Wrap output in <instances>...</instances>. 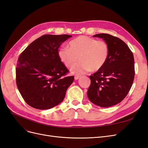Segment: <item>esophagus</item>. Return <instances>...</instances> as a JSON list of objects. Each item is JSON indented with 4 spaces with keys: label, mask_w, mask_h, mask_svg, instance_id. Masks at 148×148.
Masks as SVG:
<instances>
[{
    "label": "esophagus",
    "mask_w": 148,
    "mask_h": 148,
    "mask_svg": "<svg viewBox=\"0 0 148 148\" xmlns=\"http://www.w3.org/2000/svg\"><path fill=\"white\" fill-rule=\"evenodd\" d=\"M79 78H80V76L77 75V76H75V80H77V79H78Z\"/></svg>",
    "instance_id": "1"
}]
</instances>
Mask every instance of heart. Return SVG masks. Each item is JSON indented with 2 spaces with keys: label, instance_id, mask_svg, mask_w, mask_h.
Segmentation results:
<instances>
[{
  "label": "heart",
  "instance_id": "heart-1",
  "mask_svg": "<svg viewBox=\"0 0 148 148\" xmlns=\"http://www.w3.org/2000/svg\"><path fill=\"white\" fill-rule=\"evenodd\" d=\"M69 48L61 47L58 57L66 66H72L79 58L80 62L70 69L73 74L82 75L88 71H96L102 69L109 57V48L102 41L86 36H80L70 41Z\"/></svg>",
  "mask_w": 148,
  "mask_h": 148
}]
</instances>
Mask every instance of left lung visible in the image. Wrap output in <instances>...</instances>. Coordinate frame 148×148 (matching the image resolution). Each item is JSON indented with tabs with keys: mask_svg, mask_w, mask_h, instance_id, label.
<instances>
[{
	"mask_svg": "<svg viewBox=\"0 0 148 148\" xmlns=\"http://www.w3.org/2000/svg\"><path fill=\"white\" fill-rule=\"evenodd\" d=\"M102 39L109 48L108 59L102 69L90 76L89 100L102 107L119 104L126 97L135 77L132 52L122 40L109 34L93 36Z\"/></svg>",
	"mask_w": 148,
	"mask_h": 148,
	"instance_id": "left-lung-1",
	"label": "left lung"
}]
</instances>
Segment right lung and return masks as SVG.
Here are the masks:
<instances>
[{
	"label": "right lung",
	"instance_id": "add662e5",
	"mask_svg": "<svg viewBox=\"0 0 148 148\" xmlns=\"http://www.w3.org/2000/svg\"><path fill=\"white\" fill-rule=\"evenodd\" d=\"M71 35L45 34L36 39L21 53L16 69L18 89L33 108L49 109L63 101L74 77L58 57V49Z\"/></svg>",
	"mask_w": 148,
	"mask_h": 148
}]
</instances>
